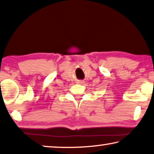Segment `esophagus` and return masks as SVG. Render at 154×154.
Listing matches in <instances>:
<instances>
[{"mask_svg": "<svg viewBox=\"0 0 154 154\" xmlns=\"http://www.w3.org/2000/svg\"><path fill=\"white\" fill-rule=\"evenodd\" d=\"M84 82H83V80H80V81H79V82H78V83H80V84H83V83H84Z\"/></svg>", "mask_w": 154, "mask_h": 154, "instance_id": "1", "label": "esophagus"}]
</instances>
